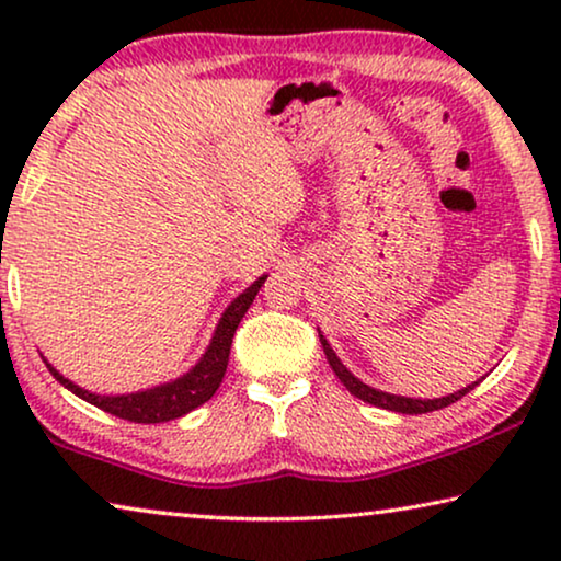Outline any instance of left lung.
<instances>
[{"label":"left lung","mask_w":561,"mask_h":561,"mask_svg":"<svg viewBox=\"0 0 561 561\" xmlns=\"http://www.w3.org/2000/svg\"><path fill=\"white\" fill-rule=\"evenodd\" d=\"M319 342L321 347H324V355L329 359V365H332V370L336 378L344 382V388L350 390L352 396H357L359 401L370 403V405H378V409H386V411H396V413H428V411H439V409H447L449 403L459 401V398L470 393V390L478 386V382H472V386H467L462 390H457V393H449V396H442V398H409V396H393V393H386V390H378L373 386H367L359 378H355L347 367L342 365V359L336 357V352L332 350V344L327 342V336L319 332Z\"/></svg>","instance_id":"obj_1"}]
</instances>
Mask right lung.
I'll return each instance as SVG.
<instances>
[{
  "label": "right lung",
  "mask_w": 561,
  "mask_h": 561,
  "mask_svg": "<svg viewBox=\"0 0 561 561\" xmlns=\"http://www.w3.org/2000/svg\"><path fill=\"white\" fill-rule=\"evenodd\" d=\"M267 275H260V278L252 283L250 288H244L240 296L234 298L232 304L227 306L225 313H221L217 329H214L211 342L202 359L191 367L188 373H183L181 378L171 382H160V386H152L148 390H137V393H125V396H99L91 393L87 388H79L76 382L64 378L56 367H53L48 359L43 357V363L48 365L60 386L71 390L83 401L96 405L112 416H119L125 421H135V424H163V421H173L186 416L188 411L198 409V405L209 401V398L217 393L221 378L227 373L229 363V350H232V336L240 327L244 313H248L250 304L255 301L260 286H263Z\"/></svg>",
  "instance_id": "obj_1"
}]
</instances>
